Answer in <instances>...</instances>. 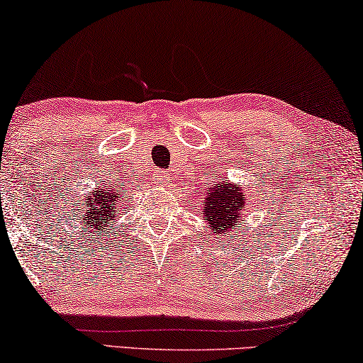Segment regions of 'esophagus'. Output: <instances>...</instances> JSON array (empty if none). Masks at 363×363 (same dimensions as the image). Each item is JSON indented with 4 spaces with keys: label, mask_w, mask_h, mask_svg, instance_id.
Wrapping results in <instances>:
<instances>
[{
    "label": "esophagus",
    "mask_w": 363,
    "mask_h": 363,
    "mask_svg": "<svg viewBox=\"0 0 363 363\" xmlns=\"http://www.w3.org/2000/svg\"><path fill=\"white\" fill-rule=\"evenodd\" d=\"M160 181H162V182H166V176H160Z\"/></svg>",
    "instance_id": "1"
}]
</instances>
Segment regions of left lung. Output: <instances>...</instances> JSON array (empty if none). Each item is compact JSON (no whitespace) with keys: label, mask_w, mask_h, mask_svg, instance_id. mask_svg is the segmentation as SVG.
<instances>
[{"label":"left lung","mask_w":363,"mask_h":363,"mask_svg":"<svg viewBox=\"0 0 363 363\" xmlns=\"http://www.w3.org/2000/svg\"><path fill=\"white\" fill-rule=\"evenodd\" d=\"M202 206L203 220L208 223V228L218 237H223V233L230 232L235 225H242L248 201L237 184L222 179L206 189Z\"/></svg>","instance_id":"1"}]
</instances>
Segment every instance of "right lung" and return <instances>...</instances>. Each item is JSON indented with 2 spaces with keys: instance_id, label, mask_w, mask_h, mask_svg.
<instances>
[{
  "instance_id": "right-lung-1",
  "label": "right lung",
  "mask_w": 363,
  "mask_h": 363,
  "mask_svg": "<svg viewBox=\"0 0 363 363\" xmlns=\"http://www.w3.org/2000/svg\"><path fill=\"white\" fill-rule=\"evenodd\" d=\"M86 199L82 201L80 218L82 225H85L90 235H86L94 242L99 240L104 243L108 240L113 232L111 227L115 225V217L121 212V197L123 191H116L113 186L99 187L94 192H89L85 196Z\"/></svg>"
}]
</instances>
